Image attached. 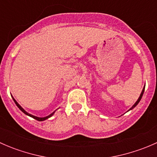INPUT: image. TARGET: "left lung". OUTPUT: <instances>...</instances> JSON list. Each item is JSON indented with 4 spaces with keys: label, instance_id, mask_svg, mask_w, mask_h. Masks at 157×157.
<instances>
[{
    "label": "left lung",
    "instance_id": "8db88e82",
    "mask_svg": "<svg viewBox=\"0 0 157 157\" xmlns=\"http://www.w3.org/2000/svg\"><path fill=\"white\" fill-rule=\"evenodd\" d=\"M144 89H145V87H144V89H143V90H142V92H141V93H140V97H139V99H137V102H135V103H134V105H133V106H132V107H131V109H129V110H131V109H134V107H135V106H136V105H137V104H138V103H139V102H140V99H141L142 96H143V94H144Z\"/></svg>",
    "mask_w": 157,
    "mask_h": 157
}]
</instances>
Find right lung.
I'll use <instances>...</instances> for the list:
<instances>
[{"label": "right lung", "instance_id": "1", "mask_svg": "<svg viewBox=\"0 0 157 157\" xmlns=\"http://www.w3.org/2000/svg\"><path fill=\"white\" fill-rule=\"evenodd\" d=\"M13 101H14V102H15V103H16V105H17V107H18V108L20 109V110H21L22 112H23V113H25V114H26V115H29V116L32 117V118H34V119H36V120H38V121H45V119H47V118H50L51 116H52V115H53V114H54V112H53V113H52V114H51V115H49L48 116H47V117H45V118H39V117L34 116V115H30V114L28 113V112H26V111L24 110V109H23V108H22V107L20 106V105H19L18 103H17V101H16L15 99H13Z\"/></svg>", "mask_w": 157, "mask_h": 157}]
</instances>
